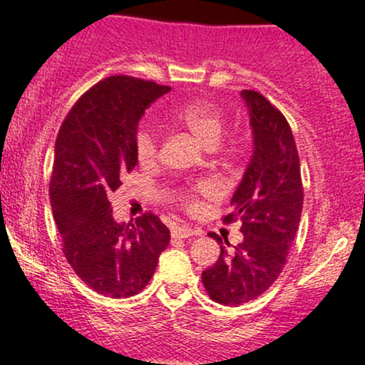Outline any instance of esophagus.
I'll use <instances>...</instances> for the list:
<instances>
[{"label": "esophagus", "instance_id": "obj_1", "mask_svg": "<svg viewBox=\"0 0 365 365\" xmlns=\"http://www.w3.org/2000/svg\"><path fill=\"white\" fill-rule=\"evenodd\" d=\"M199 230H194L190 228V226H178V228H175L173 232H171V237L173 238H188V237H195L199 235Z\"/></svg>", "mask_w": 365, "mask_h": 365}]
</instances>
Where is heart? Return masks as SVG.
I'll return each instance as SVG.
<instances>
[{
    "label": "heart",
    "mask_w": 365,
    "mask_h": 365,
    "mask_svg": "<svg viewBox=\"0 0 365 365\" xmlns=\"http://www.w3.org/2000/svg\"><path fill=\"white\" fill-rule=\"evenodd\" d=\"M166 123L185 128L204 148L212 149L220 144L225 132V116L215 104L207 101H190L173 108L163 115ZM158 133L150 125L142 123L133 135V149L140 165H153L158 158Z\"/></svg>",
    "instance_id": "obj_1"
}]
</instances>
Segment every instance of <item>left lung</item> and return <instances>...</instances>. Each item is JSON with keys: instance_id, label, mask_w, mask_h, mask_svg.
<instances>
[{"instance_id": "left-lung-1", "label": "left lung", "mask_w": 365, "mask_h": 365, "mask_svg": "<svg viewBox=\"0 0 365 365\" xmlns=\"http://www.w3.org/2000/svg\"><path fill=\"white\" fill-rule=\"evenodd\" d=\"M240 96L249 110L254 148L230 200L232 212L223 221L238 217L244 240L232 252L220 245L216 264L202 273L209 297L223 305L249 302L274 283L299 230L304 204L299 153L287 118L259 92L242 91ZM211 237L223 244L216 233Z\"/></svg>"}]
</instances>
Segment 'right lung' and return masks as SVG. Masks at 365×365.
I'll return each instance as SVG.
<instances>
[{"mask_svg": "<svg viewBox=\"0 0 365 365\" xmlns=\"http://www.w3.org/2000/svg\"><path fill=\"white\" fill-rule=\"evenodd\" d=\"M170 91L127 75L104 78L73 104L54 144L49 197L63 252L83 283L113 299L139 293L170 244L158 216L118 223L108 200L120 175L135 168L140 118Z\"/></svg>", "mask_w": 365, "mask_h": 365, "instance_id": "add662e5", "label": "right lung"}]
</instances>
